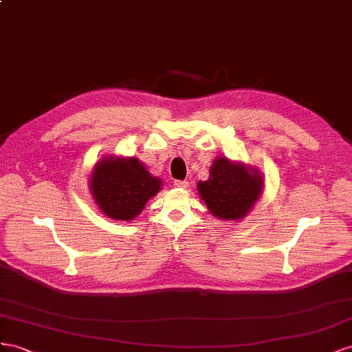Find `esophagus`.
Masks as SVG:
<instances>
[{
    "mask_svg": "<svg viewBox=\"0 0 352 352\" xmlns=\"http://www.w3.org/2000/svg\"><path fill=\"white\" fill-rule=\"evenodd\" d=\"M174 186L177 188H187L188 187V182H186V179H184V182H183V179H182V182H174Z\"/></svg>",
    "mask_w": 352,
    "mask_h": 352,
    "instance_id": "obj_1",
    "label": "esophagus"
}]
</instances>
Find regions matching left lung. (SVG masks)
Instances as JSON below:
<instances>
[{
  "label": "left lung",
  "instance_id": "left-lung-1",
  "mask_svg": "<svg viewBox=\"0 0 352 352\" xmlns=\"http://www.w3.org/2000/svg\"><path fill=\"white\" fill-rule=\"evenodd\" d=\"M263 173L226 156L214 159L209 178L197 183V192L208 210L223 221H240L254 209L264 192Z\"/></svg>",
  "mask_w": 352,
  "mask_h": 352
}]
</instances>
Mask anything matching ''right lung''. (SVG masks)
<instances>
[{
	"instance_id": "obj_1",
	"label": "right lung",
	"mask_w": 352,
	"mask_h": 352,
	"mask_svg": "<svg viewBox=\"0 0 352 352\" xmlns=\"http://www.w3.org/2000/svg\"><path fill=\"white\" fill-rule=\"evenodd\" d=\"M88 184L89 195L103 215L133 221L143 212L147 200L162 190L164 183L137 157L110 155L93 166Z\"/></svg>"
}]
</instances>
